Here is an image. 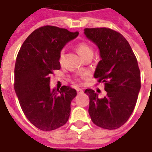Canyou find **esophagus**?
Masks as SVG:
<instances>
[{
	"label": "esophagus",
	"mask_w": 152,
	"mask_h": 152,
	"mask_svg": "<svg viewBox=\"0 0 152 152\" xmlns=\"http://www.w3.org/2000/svg\"><path fill=\"white\" fill-rule=\"evenodd\" d=\"M77 92L78 94H83V93H84V91H83V89H80V88H77Z\"/></svg>",
	"instance_id": "1"
}]
</instances>
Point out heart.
<instances>
[{
    "mask_svg": "<svg viewBox=\"0 0 152 152\" xmlns=\"http://www.w3.org/2000/svg\"><path fill=\"white\" fill-rule=\"evenodd\" d=\"M76 49H77V53H78V54H79L82 58L84 57L85 55H86V54H88V53L93 52L92 49H91L90 47H89L88 44H86V43H78V44L77 45V47H76ZM63 58V52L62 51V52L60 53V55H59L60 62H62Z\"/></svg>",
    "mask_w": 152,
    "mask_h": 152,
    "instance_id": "1",
    "label": "heart"
}]
</instances>
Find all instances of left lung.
Listing matches in <instances>:
<instances>
[{
  "label": "left lung",
  "instance_id": "obj_1",
  "mask_svg": "<svg viewBox=\"0 0 152 152\" xmlns=\"http://www.w3.org/2000/svg\"><path fill=\"white\" fill-rule=\"evenodd\" d=\"M84 34L97 46L100 60L94 77L104 82L105 97L86 89L89 97V114L96 125L116 129L132 113L140 90V71L129 42L121 34L106 28H85Z\"/></svg>",
  "mask_w": 152,
  "mask_h": 152
}]
</instances>
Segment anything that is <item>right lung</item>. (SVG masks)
<instances>
[{"label": "right lung", "instance_id": "add662e5", "mask_svg": "<svg viewBox=\"0 0 152 152\" xmlns=\"http://www.w3.org/2000/svg\"><path fill=\"white\" fill-rule=\"evenodd\" d=\"M77 36V31L44 26L29 35L19 50L14 70L15 92L26 117L42 131L60 128L70 116V103L77 91L68 86L51 89L50 75L60 69L63 48Z\"/></svg>", "mask_w": 152, "mask_h": 152}]
</instances>
